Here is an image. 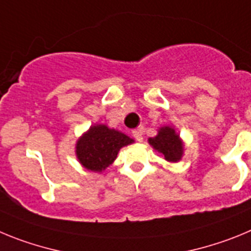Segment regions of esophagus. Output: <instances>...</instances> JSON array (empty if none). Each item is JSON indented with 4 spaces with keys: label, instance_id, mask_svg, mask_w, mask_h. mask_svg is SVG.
I'll return each instance as SVG.
<instances>
[{
    "label": "esophagus",
    "instance_id": "34e87169",
    "mask_svg": "<svg viewBox=\"0 0 251 251\" xmlns=\"http://www.w3.org/2000/svg\"><path fill=\"white\" fill-rule=\"evenodd\" d=\"M132 136L135 137V140L139 142H141L144 140V136H142V132L140 130H134L132 131Z\"/></svg>",
    "mask_w": 251,
    "mask_h": 251
}]
</instances>
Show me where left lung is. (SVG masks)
Wrapping results in <instances>:
<instances>
[{
  "label": "left lung",
  "instance_id": "obj_1",
  "mask_svg": "<svg viewBox=\"0 0 251 251\" xmlns=\"http://www.w3.org/2000/svg\"><path fill=\"white\" fill-rule=\"evenodd\" d=\"M149 144L162 153L169 162L180 161L184 153V142L180 139V135L176 134L175 128L170 126L160 127L156 136L149 139Z\"/></svg>",
  "mask_w": 251,
  "mask_h": 251
}]
</instances>
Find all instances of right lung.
Listing matches in <instances>:
<instances>
[{"instance_id":"obj_1","label":"right lung","mask_w":251,"mask_h":251,"mask_svg":"<svg viewBox=\"0 0 251 251\" xmlns=\"http://www.w3.org/2000/svg\"><path fill=\"white\" fill-rule=\"evenodd\" d=\"M134 140L106 125H94L76 142V156L83 168L101 173L115 161L121 148Z\"/></svg>"}]
</instances>
